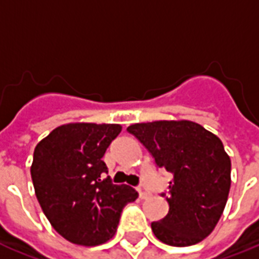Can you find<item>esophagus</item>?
<instances>
[{
	"label": "esophagus",
	"instance_id": "esophagus-1",
	"mask_svg": "<svg viewBox=\"0 0 259 259\" xmlns=\"http://www.w3.org/2000/svg\"><path fill=\"white\" fill-rule=\"evenodd\" d=\"M137 191H139V195H140V198H148L150 197V193L144 189V187H139L137 189Z\"/></svg>",
	"mask_w": 259,
	"mask_h": 259
}]
</instances>
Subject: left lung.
Returning a JSON list of instances; mask_svg holds the SVG:
<instances>
[{
    "label": "left lung",
    "instance_id": "left-lung-1",
    "mask_svg": "<svg viewBox=\"0 0 259 259\" xmlns=\"http://www.w3.org/2000/svg\"><path fill=\"white\" fill-rule=\"evenodd\" d=\"M159 168L174 175L163 194L169 212L152 222L155 237L175 247L200 243L222 217L230 190L232 162L221 139L191 120L130 124Z\"/></svg>",
    "mask_w": 259,
    "mask_h": 259
}]
</instances>
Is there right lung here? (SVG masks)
Instances as JSON below:
<instances>
[{
  "instance_id": "right-lung-1",
  "label": "right lung",
  "mask_w": 259,
  "mask_h": 259,
  "mask_svg": "<svg viewBox=\"0 0 259 259\" xmlns=\"http://www.w3.org/2000/svg\"><path fill=\"white\" fill-rule=\"evenodd\" d=\"M120 130L115 123H66L34 148L30 174L37 200L51 226L73 244L112 239L123 206L139 197L133 187L104 179L102 157Z\"/></svg>"
}]
</instances>
